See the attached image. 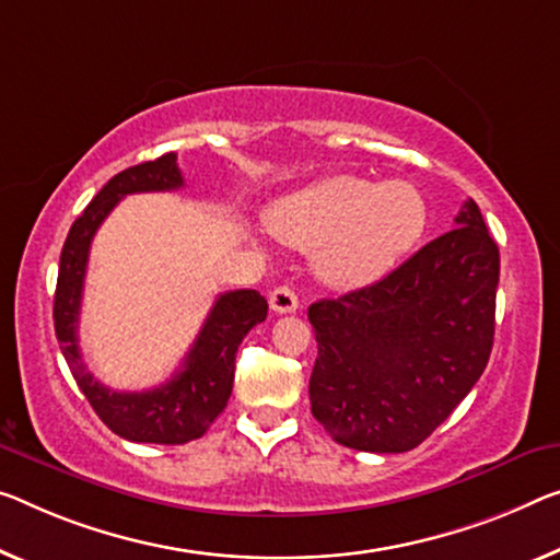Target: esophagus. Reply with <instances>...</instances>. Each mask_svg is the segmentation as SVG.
I'll return each mask as SVG.
<instances>
[{
	"label": "esophagus",
	"instance_id": "esophagus-1",
	"mask_svg": "<svg viewBox=\"0 0 560 560\" xmlns=\"http://www.w3.org/2000/svg\"><path fill=\"white\" fill-rule=\"evenodd\" d=\"M270 307L275 313H295L298 310V295L295 290L288 288V285H278L270 292Z\"/></svg>",
	"mask_w": 560,
	"mask_h": 560
}]
</instances>
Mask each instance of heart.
I'll return each instance as SVG.
<instances>
[{"mask_svg":"<svg viewBox=\"0 0 560 560\" xmlns=\"http://www.w3.org/2000/svg\"><path fill=\"white\" fill-rule=\"evenodd\" d=\"M425 225V197L408 179L332 175L270 210L275 235L315 250V270L332 288H363L383 278L416 247Z\"/></svg>","mask_w":560,"mask_h":560,"instance_id":"1","label":"heart"}]
</instances>
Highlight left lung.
<instances>
[{
  "label": "left lung",
  "instance_id": "obj_1",
  "mask_svg": "<svg viewBox=\"0 0 560 560\" xmlns=\"http://www.w3.org/2000/svg\"><path fill=\"white\" fill-rule=\"evenodd\" d=\"M501 255L478 205L373 285L307 307L317 358L310 406L332 441L416 448L488 365Z\"/></svg>",
  "mask_w": 560,
  "mask_h": 560
}]
</instances>
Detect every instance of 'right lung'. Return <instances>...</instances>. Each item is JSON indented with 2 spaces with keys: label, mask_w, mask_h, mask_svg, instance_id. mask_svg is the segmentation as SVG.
Instances as JSON below:
<instances>
[{
  "label": "right lung",
  "mask_w": 560,
  "mask_h": 560,
  "mask_svg": "<svg viewBox=\"0 0 560 560\" xmlns=\"http://www.w3.org/2000/svg\"><path fill=\"white\" fill-rule=\"evenodd\" d=\"M183 185L185 179L175 152L122 170L72 222L59 257L55 292V332L59 348L102 423L112 433L135 443L183 445L208 433L212 420L225 410L230 400L240 342L257 323L268 317V300L257 290L222 292L185 355L183 368L152 390H112L82 363L77 328H80L84 272H88L94 232L122 197L135 192H167Z\"/></svg>",
  "instance_id": "add662e5"
}]
</instances>
